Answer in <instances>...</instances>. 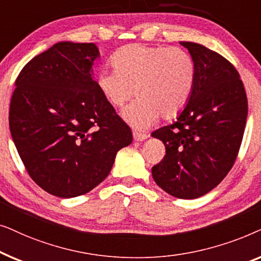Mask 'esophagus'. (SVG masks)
Listing matches in <instances>:
<instances>
[{
  "label": "esophagus",
  "mask_w": 261,
  "mask_h": 261,
  "mask_svg": "<svg viewBox=\"0 0 261 261\" xmlns=\"http://www.w3.org/2000/svg\"><path fill=\"white\" fill-rule=\"evenodd\" d=\"M133 137H134V140L144 141L145 139L148 138V135L145 133H139V132H133Z\"/></svg>",
  "instance_id": "obj_1"
}]
</instances>
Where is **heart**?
Returning a JSON list of instances; mask_svg holds the SVG:
<instances>
[{"instance_id": "obj_1", "label": "heart", "mask_w": 261, "mask_h": 261, "mask_svg": "<svg viewBox=\"0 0 261 261\" xmlns=\"http://www.w3.org/2000/svg\"><path fill=\"white\" fill-rule=\"evenodd\" d=\"M109 63L114 71L96 74V88L115 108H122L138 96L122 113L132 126L145 129L159 115L173 119L187 108L197 80V67L185 49L129 44L114 52Z\"/></svg>"}]
</instances>
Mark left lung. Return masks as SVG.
I'll list each match as a JSON object with an SVG mask.
<instances>
[{"instance_id": "left-lung-1", "label": "left lung", "mask_w": 261, "mask_h": 261, "mask_svg": "<svg viewBox=\"0 0 261 261\" xmlns=\"http://www.w3.org/2000/svg\"><path fill=\"white\" fill-rule=\"evenodd\" d=\"M194 58L197 80L187 108L176 122L152 133L166 154L152 176L174 197L194 199L208 194L227 176L240 149L248 103L233 64L205 46L181 41Z\"/></svg>"}]
</instances>
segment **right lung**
Masks as SVG:
<instances>
[{
  "mask_svg": "<svg viewBox=\"0 0 261 261\" xmlns=\"http://www.w3.org/2000/svg\"><path fill=\"white\" fill-rule=\"evenodd\" d=\"M92 42L63 41L28 62L15 81L9 128L32 179L71 198L103 181L116 153L133 141L128 124L99 94Z\"/></svg>",
  "mask_w": 261,
  "mask_h": 261,
  "instance_id": "right-lung-1",
  "label": "right lung"
}]
</instances>
